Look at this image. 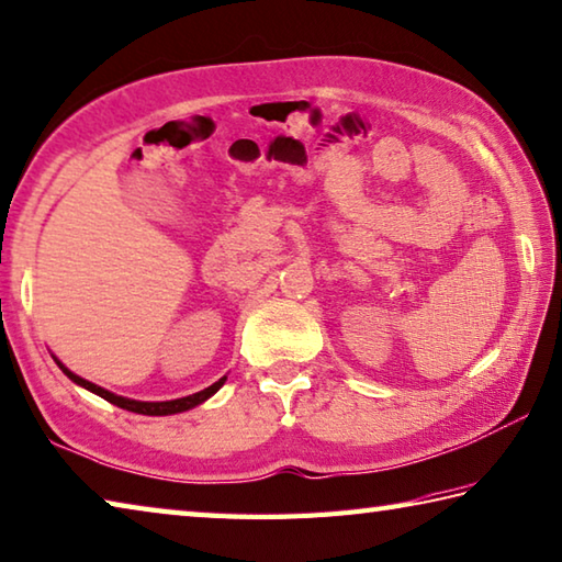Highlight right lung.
<instances>
[{
  "label": "right lung",
  "instance_id": "right-lung-1",
  "mask_svg": "<svg viewBox=\"0 0 562 562\" xmlns=\"http://www.w3.org/2000/svg\"><path fill=\"white\" fill-rule=\"evenodd\" d=\"M54 361L58 363V369L64 371L70 381H74L76 385H80V387H86V391H90V393H95V395H100V397H105L108 403H112V405H117V407H125V411H132V413H139V415H177V413H183V411H191V407H196V405H201L203 401H209V397L218 391V387L226 383V379L228 375H223V379H218L216 383L213 385H209V387H203V391H199V393H193V395H187V397H177V401H161V403H147V401H132V397H122V395H115V393H110V391H105V387H100V385H95V383H90V381H86V379H80V375H76L74 371L70 369H66L64 363H60L56 356H54Z\"/></svg>",
  "mask_w": 562,
  "mask_h": 562
}]
</instances>
